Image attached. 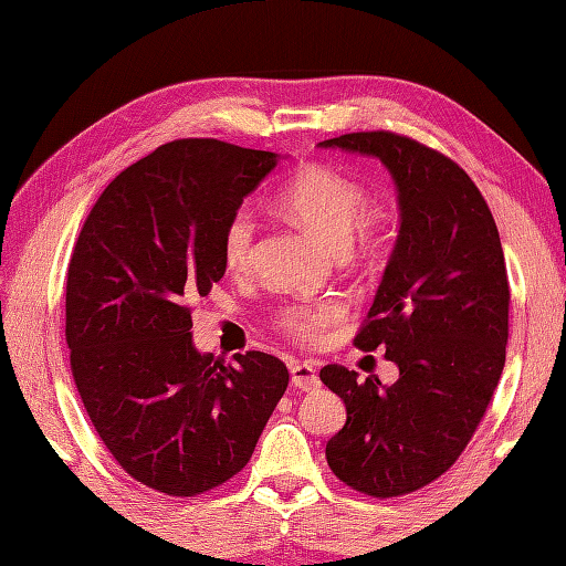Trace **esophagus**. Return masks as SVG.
<instances>
[{
	"instance_id": "esophagus-1",
	"label": "esophagus",
	"mask_w": 566,
	"mask_h": 566,
	"mask_svg": "<svg viewBox=\"0 0 566 566\" xmlns=\"http://www.w3.org/2000/svg\"><path fill=\"white\" fill-rule=\"evenodd\" d=\"M290 371H292V384H294L296 389L314 391V389L321 387V379H318V375H316V367H314V365H308V363H294V365L290 367Z\"/></svg>"
}]
</instances>
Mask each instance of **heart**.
I'll return each mask as SVG.
<instances>
[{"mask_svg": "<svg viewBox=\"0 0 566 566\" xmlns=\"http://www.w3.org/2000/svg\"><path fill=\"white\" fill-rule=\"evenodd\" d=\"M282 203L306 231L331 252H345L357 233L359 248L371 252L381 240V221L369 211V195L357 179L326 165H306L282 191ZM258 219L250 207H238L226 219L221 258L231 272H245L255 255ZM343 316V306L323 302L314 306H286L280 326L298 340H314Z\"/></svg>", "mask_w": 566, "mask_h": 566, "instance_id": "obj_1", "label": "heart"}]
</instances>
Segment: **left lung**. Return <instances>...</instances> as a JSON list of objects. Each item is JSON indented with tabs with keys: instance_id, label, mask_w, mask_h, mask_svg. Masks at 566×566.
Masks as SVG:
<instances>
[{
	"instance_id": "left-lung-1",
	"label": "left lung",
	"mask_w": 566,
	"mask_h": 566,
	"mask_svg": "<svg viewBox=\"0 0 566 566\" xmlns=\"http://www.w3.org/2000/svg\"><path fill=\"white\" fill-rule=\"evenodd\" d=\"M318 146L377 158L399 191V235L355 338L359 350L384 347L399 379L326 365L321 381L347 411L326 444L333 474L369 496H403L454 464L506 365L511 294L499 228L462 167L411 138L367 130Z\"/></svg>"
}]
</instances>
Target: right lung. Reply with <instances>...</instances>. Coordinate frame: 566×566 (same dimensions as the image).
<instances>
[{
  "instance_id": "right-lung-1",
  "label": "right lung",
  "mask_w": 566,
  "mask_h": 566,
  "mask_svg": "<svg viewBox=\"0 0 566 566\" xmlns=\"http://www.w3.org/2000/svg\"><path fill=\"white\" fill-rule=\"evenodd\" d=\"M280 155L175 140L104 189L67 270L65 338L92 426L126 472L170 496L228 482L255 452L290 384L282 359L199 353L189 298L226 264V219Z\"/></svg>"
}]
</instances>
